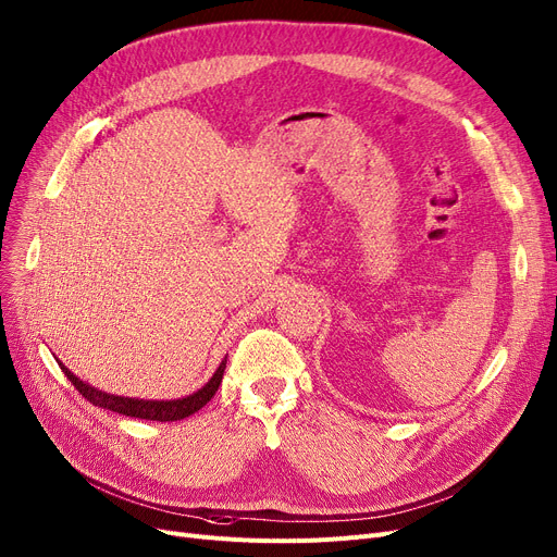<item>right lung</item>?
Masks as SVG:
<instances>
[{"instance_id": "add662e5", "label": "right lung", "mask_w": 557, "mask_h": 557, "mask_svg": "<svg viewBox=\"0 0 557 557\" xmlns=\"http://www.w3.org/2000/svg\"><path fill=\"white\" fill-rule=\"evenodd\" d=\"M59 361V359H57ZM225 364L227 357L221 361V367L215 369V373L211 375V380L198 389L196 394H190L186 398H177V400H138V398H125V396H113V394H104L100 389H95L88 382L79 380L70 369H65L61 361L59 367L61 371L67 375V380L75 384V389L95 407H104L111 409V412L125 414V417H134V419H145V421H180L186 419L190 414H196L200 407H205L213 394L219 392V386L223 382V373H225Z\"/></svg>"}]
</instances>
